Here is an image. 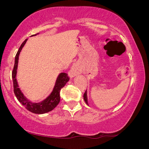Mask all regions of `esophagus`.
Segmentation results:
<instances>
[{
	"label": "esophagus",
	"mask_w": 149,
	"mask_h": 149,
	"mask_svg": "<svg viewBox=\"0 0 149 149\" xmlns=\"http://www.w3.org/2000/svg\"><path fill=\"white\" fill-rule=\"evenodd\" d=\"M81 73V69H80V67L78 66V64H74L73 65L72 67L71 68V69L69 70V76L71 77V78H73V77H75L78 76V74Z\"/></svg>",
	"instance_id": "34e87169"
}]
</instances>
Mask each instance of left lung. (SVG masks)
Returning <instances> with one entry per match:
<instances>
[{
	"label": "left lung",
	"instance_id": "obj_1",
	"mask_svg": "<svg viewBox=\"0 0 149 149\" xmlns=\"http://www.w3.org/2000/svg\"><path fill=\"white\" fill-rule=\"evenodd\" d=\"M83 98H84L85 102H86V104H88V99H87V92L85 91V92L84 93V95H83Z\"/></svg>",
	"mask_w": 149,
	"mask_h": 149
}]
</instances>
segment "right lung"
Returning <instances> with one entry per match:
<instances>
[{"label": "right lung", "instance_id": "right-lung-1", "mask_svg": "<svg viewBox=\"0 0 149 149\" xmlns=\"http://www.w3.org/2000/svg\"><path fill=\"white\" fill-rule=\"evenodd\" d=\"M38 34V33H37ZM35 35V36H36ZM27 39L22 43L21 46L19 48L17 52L15 59V65L13 68V73H12V77L13 80V88H14V93L17 99L19 102L26 109L29 111L37 114H42L47 113L50 111L53 110L60 102V90L66 84L69 80V78L67 73H61L58 76L57 81H56L55 86H54L52 93L49 95L45 100L40 103H33L29 101L27 98H26L23 93L21 92L20 89L18 88L17 82L16 79L17 75V64L19 53L21 52L22 47L25 45Z\"/></svg>", "mask_w": 149, "mask_h": 149}]
</instances>
